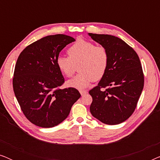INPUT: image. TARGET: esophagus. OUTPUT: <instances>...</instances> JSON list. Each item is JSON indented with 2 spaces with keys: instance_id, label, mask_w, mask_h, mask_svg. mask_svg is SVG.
I'll use <instances>...</instances> for the list:
<instances>
[{
  "instance_id": "obj_1",
  "label": "esophagus",
  "mask_w": 160,
  "mask_h": 160,
  "mask_svg": "<svg viewBox=\"0 0 160 160\" xmlns=\"http://www.w3.org/2000/svg\"><path fill=\"white\" fill-rule=\"evenodd\" d=\"M79 92L81 95H82V96H83V95H84L85 94H87L88 92H87V90H79Z\"/></svg>"
}]
</instances>
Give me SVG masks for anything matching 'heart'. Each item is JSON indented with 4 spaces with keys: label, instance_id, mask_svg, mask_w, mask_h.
<instances>
[{
    "label": "heart",
    "instance_id": "b5f03b06",
    "mask_svg": "<svg viewBox=\"0 0 160 160\" xmlns=\"http://www.w3.org/2000/svg\"><path fill=\"white\" fill-rule=\"evenodd\" d=\"M68 55H60L56 59V65L63 75L70 77L75 71V65H78L79 73L68 80V87L82 89L87 88L92 81L103 77L108 66L109 56L102 47L84 39H78L68 49Z\"/></svg>",
    "mask_w": 160,
    "mask_h": 160
}]
</instances>
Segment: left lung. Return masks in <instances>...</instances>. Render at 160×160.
I'll use <instances>...</instances> for the list:
<instances>
[{"mask_svg":"<svg viewBox=\"0 0 160 160\" xmlns=\"http://www.w3.org/2000/svg\"><path fill=\"white\" fill-rule=\"evenodd\" d=\"M88 35L107 50L109 56L106 74L89 92L92 98L89 110L102 123L120 124L134 112L143 91L141 61L135 50L121 38L107 34Z\"/></svg>","mask_w":160,"mask_h":160,"instance_id":"8db88e82","label":"left lung"}]
</instances>
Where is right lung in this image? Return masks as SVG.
<instances>
[{
	"label": "right lung",
	"mask_w": 160,
	"mask_h": 160,
	"mask_svg": "<svg viewBox=\"0 0 160 160\" xmlns=\"http://www.w3.org/2000/svg\"><path fill=\"white\" fill-rule=\"evenodd\" d=\"M73 41V38L64 34L47 36L28 46L17 59L14 92L23 113L36 126L58 125L81 97L75 88L59 89L65 80L56 59Z\"/></svg>",
	"instance_id": "add662e5"
}]
</instances>
